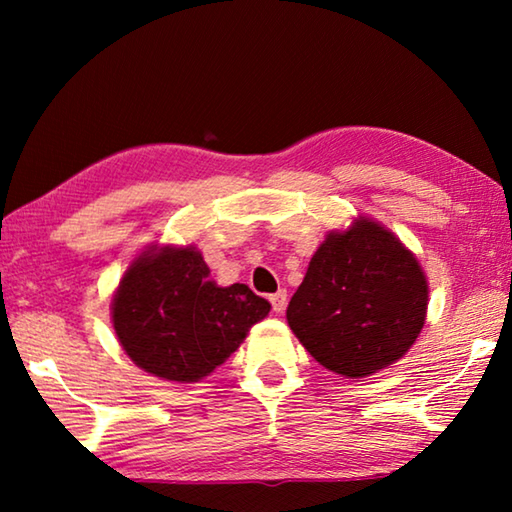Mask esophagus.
Segmentation results:
<instances>
[{
    "label": "esophagus",
    "instance_id": "esophagus-1",
    "mask_svg": "<svg viewBox=\"0 0 512 512\" xmlns=\"http://www.w3.org/2000/svg\"><path fill=\"white\" fill-rule=\"evenodd\" d=\"M271 305H273V311L275 314H282L284 307H287V291H277L271 296Z\"/></svg>",
    "mask_w": 512,
    "mask_h": 512
}]
</instances>
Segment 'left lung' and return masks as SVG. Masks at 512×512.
I'll use <instances>...</instances> for the list:
<instances>
[{
  "instance_id": "obj_1",
  "label": "left lung",
  "mask_w": 512,
  "mask_h": 512,
  "mask_svg": "<svg viewBox=\"0 0 512 512\" xmlns=\"http://www.w3.org/2000/svg\"><path fill=\"white\" fill-rule=\"evenodd\" d=\"M427 305V275L415 255L384 225L359 216L318 246L287 320L320 366L359 379L409 352Z\"/></svg>"
}]
</instances>
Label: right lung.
Returning a JSON list of instances; mask_svg holds the SVG:
<instances>
[{"instance_id":"add662e5","label":"right lung","mask_w":512,"mask_h":512,"mask_svg":"<svg viewBox=\"0 0 512 512\" xmlns=\"http://www.w3.org/2000/svg\"><path fill=\"white\" fill-rule=\"evenodd\" d=\"M246 284L219 287L194 246H149L121 277L112 327L135 366L192 384L221 366L268 316Z\"/></svg>"}]
</instances>
